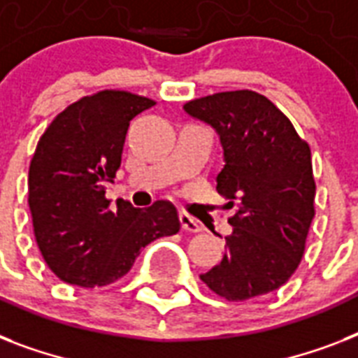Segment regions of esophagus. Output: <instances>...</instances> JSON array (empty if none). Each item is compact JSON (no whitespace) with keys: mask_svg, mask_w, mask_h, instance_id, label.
<instances>
[{"mask_svg":"<svg viewBox=\"0 0 358 358\" xmlns=\"http://www.w3.org/2000/svg\"><path fill=\"white\" fill-rule=\"evenodd\" d=\"M180 223H182V227H184V230H187V232H193V234H196V232H201L202 230V224L196 221V219H193L191 215H187V213H180Z\"/></svg>","mask_w":358,"mask_h":358,"instance_id":"1","label":"esophagus"}]
</instances>
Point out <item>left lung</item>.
I'll list each match as a JSON object with an SVG mask.
<instances>
[{
  "mask_svg": "<svg viewBox=\"0 0 358 358\" xmlns=\"http://www.w3.org/2000/svg\"><path fill=\"white\" fill-rule=\"evenodd\" d=\"M184 111L217 131L224 159L217 193L232 210L223 258L201 280L227 301L275 292L299 266L314 219L310 148L255 91L196 98Z\"/></svg>",
  "mask_w": 358,
  "mask_h": 358,
  "instance_id": "left-lung-1",
  "label": "left lung"
}]
</instances>
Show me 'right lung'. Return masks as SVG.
Wrapping results in <instances>:
<instances>
[{"label":"right lung","mask_w":358,"mask_h":358,"mask_svg":"<svg viewBox=\"0 0 358 358\" xmlns=\"http://www.w3.org/2000/svg\"><path fill=\"white\" fill-rule=\"evenodd\" d=\"M154 103L126 91L96 92L59 113L38 141L29 165V210L42 258L63 282L108 286L150 241L180 230L169 201L146 210L119 201L111 212L106 199L129 120Z\"/></svg>","instance_id":"obj_1"}]
</instances>
